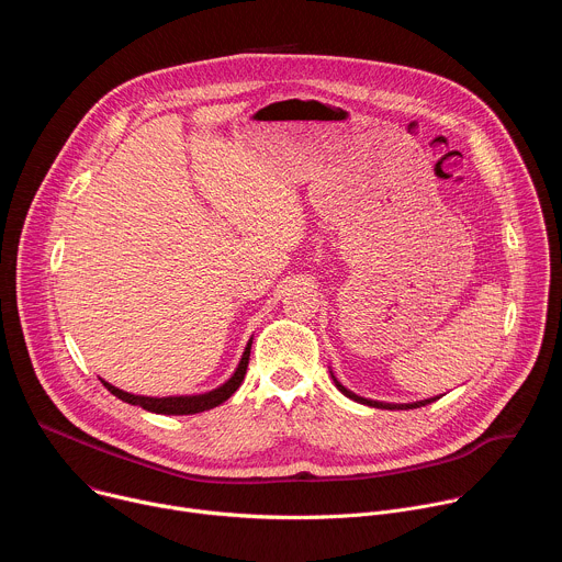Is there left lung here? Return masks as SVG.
Instances as JSON below:
<instances>
[{"label":"left lung","instance_id":"obj_1","mask_svg":"<svg viewBox=\"0 0 562 562\" xmlns=\"http://www.w3.org/2000/svg\"><path fill=\"white\" fill-rule=\"evenodd\" d=\"M336 386L351 400H356V403H362V405H369V407H378V409H418V407H425L429 403H434L436 397H429V400H420V403H414V405H386V403H375V400H367V397H360L356 393H351L349 389H345L338 380H336Z\"/></svg>","mask_w":562,"mask_h":562}]
</instances>
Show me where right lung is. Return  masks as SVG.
<instances>
[{
	"instance_id": "right-lung-1",
	"label": "right lung",
	"mask_w": 562,
	"mask_h": 562,
	"mask_svg": "<svg viewBox=\"0 0 562 562\" xmlns=\"http://www.w3.org/2000/svg\"><path fill=\"white\" fill-rule=\"evenodd\" d=\"M249 356H251V342L247 345L245 349V356L243 360H239V367L237 371L233 373V378L228 382H224L220 389L211 391V393H204V395H184V397H144V395H133V393H126L109 382H104V386L117 395L120 400H124V403L128 405H139L142 409L146 412H153V414H167V416H191V414H200V412H206V409H213L217 405H222L224 400H228L237 386L243 384L245 380V373H247V367H249Z\"/></svg>"
}]
</instances>
